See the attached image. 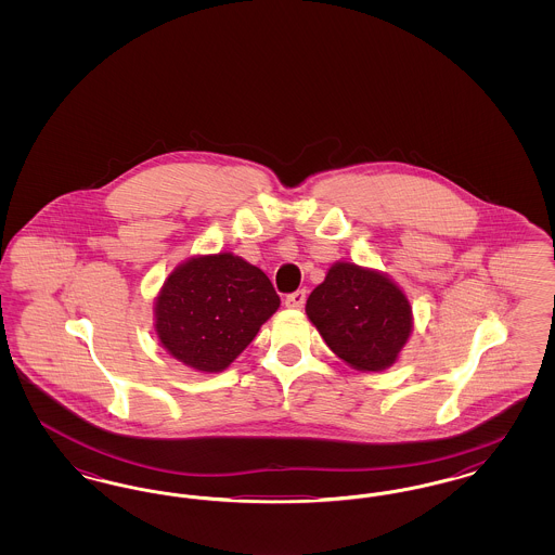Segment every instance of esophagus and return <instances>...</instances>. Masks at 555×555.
Masks as SVG:
<instances>
[{"mask_svg":"<svg viewBox=\"0 0 555 555\" xmlns=\"http://www.w3.org/2000/svg\"><path fill=\"white\" fill-rule=\"evenodd\" d=\"M304 304H306V291L304 289L291 293V295H287V299H285V306L291 308V310H301Z\"/></svg>","mask_w":555,"mask_h":555,"instance_id":"obj_1","label":"esophagus"}]
</instances>
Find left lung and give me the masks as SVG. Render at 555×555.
<instances>
[{
	"mask_svg": "<svg viewBox=\"0 0 555 555\" xmlns=\"http://www.w3.org/2000/svg\"><path fill=\"white\" fill-rule=\"evenodd\" d=\"M306 314L324 344L358 372L393 366L414 331L412 306L396 281L344 260L310 293Z\"/></svg>",
	"mask_w": 555,
	"mask_h": 555,
	"instance_id": "8db88e82",
	"label": "left lung"
}]
</instances>
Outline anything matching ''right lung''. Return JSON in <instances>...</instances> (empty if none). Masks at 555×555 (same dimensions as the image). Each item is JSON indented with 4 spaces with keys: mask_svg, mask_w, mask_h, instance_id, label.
Wrapping results in <instances>:
<instances>
[{
    "mask_svg": "<svg viewBox=\"0 0 555 555\" xmlns=\"http://www.w3.org/2000/svg\"><path fill=\"white\" fill-rule=\"evenodd\" d=\"M281 297L258 266L231 251L193 256L177 266L154 301L159 345L189 369H229L254 341Z\"/></svg>",
    "mask_w": 555,
    "mask_h": 555,
    "instance_id": "obj_1",
    "label": "right lung"
}]
</instances>
